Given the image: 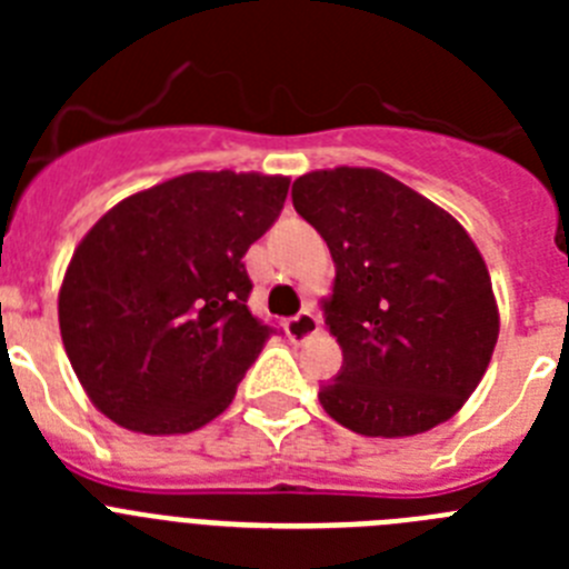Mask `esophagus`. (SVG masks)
<instances>
[{"mask_svg": "<svg viewBox=\"0 0 569 569\" xmlns=\"http://www.w3.org/2000/svg\"><path fill=\"white\" fill-rule=\"evenodd\" d=\"M319 333V316L313 310H301L299 316L288 321V336L293 341H308Z\"/></svg>", "mask_w": 569, "mask_h": 569, "instance_id": "esophagus-1", "label": "esophagus"}]
</instances>
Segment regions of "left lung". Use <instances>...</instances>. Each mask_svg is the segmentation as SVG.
I'll use <instances>...</instances> for the list:
<instances>
[{
	"instance_id": "8db88e82",
	"label": "left lung",
	"mask_w": 569,
	"mask_h": 569,
	"mask_svg": "<svg viewBox=\"0 0 569 569\" xmlns=\"http://www.w3.org/2000/svg\"><path fill=\"white\" fill-rule=\"evenodd\" d=\"M293 208L336 264L321 313L345 367L321 385L325 413L379 439L453 419L499 341V305L470 233L376 168L310 170L293 182Z\"/></svg>"
}]
</instances>
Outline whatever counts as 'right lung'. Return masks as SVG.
I'll use <instances>...</instances> for the list:
<instances>
[{"label": "right lung", "mask_w": 569, "mask_h": 569, "mask_svg": "<svg viewBox=\"0 0 569 569\" xmlns=\"http://www.w3.org/2000/svg\"><path fill=\"white\" fill-rule=\"evenodd\" d=\"M290 176L193 170L128 196L79 241L59 333L99 413L144 436L222 416L273 330L248 310L244 253Z\"/></svg>", "instance_id": "add662e5"}]
</instances>
